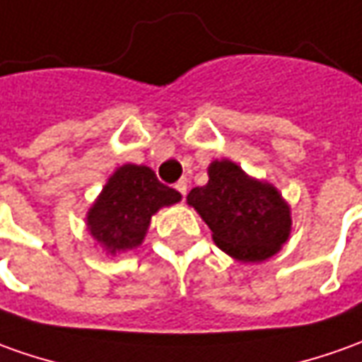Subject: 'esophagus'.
I'll return each instance as SVG.
<instances>
[{
  "mask_svg": "<svg viewBox=\"0 0 362 362\" xmlns=\"http://www.w3.org/2000/svg\"><path fill=\"white\" fill-rule=\"evenodd\" d=\"M174 188L180 192L182 196H186V192H188V180H186V178H180V180L176 182V186H174Z\"/></svg>",
  "mask_w": 362,
  "mask_h": 362,
  "instance_id": "esophagus-1",
  "label": "esophagus"
}]
</instances>
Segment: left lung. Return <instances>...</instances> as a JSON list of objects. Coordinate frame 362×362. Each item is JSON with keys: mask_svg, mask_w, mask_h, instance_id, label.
<instances>
[{"mask_svg": "<svg viewBox=\"0 0 362 362\" xmlns=\"http://www.w3.org/2000/svg\"><path fill=\"white\" fill-rule=\"evenodd\" d=\"M206 186L192 188L188 204L212 230L216 245L240 262H264L291 232L289 206L272 184L253 180L230 160L208 168Z\"/></svg>", "mask_w": 362, "mask_h": 362, "instance_id": "8db88e82", "label": "left lung"}]
</instances>
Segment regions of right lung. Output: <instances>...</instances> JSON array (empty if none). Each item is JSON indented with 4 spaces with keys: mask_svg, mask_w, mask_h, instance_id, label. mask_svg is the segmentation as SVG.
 I'll use <instances>...</instances> for the list:
<instances>
[{
    "mask_svg": "<svg viewBox=\"0 0 362 362\" xmlns=\"http://www.w3.org/2000/svg\"><path fill=\"white\" fill-rule=\"evenodd\" d=\"M180 198V192L162 184L150 168L124 164L90 208L88 232L110 253L132 250L144 240L152 214Z\"/></svg>",
    "mask_w": 362,
    "mask_h": 362,
    "instance_id": "add662e5",
    "label": "right lung"
}]
</instances>
